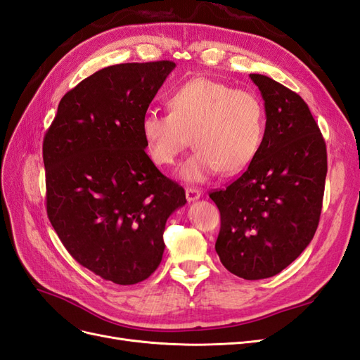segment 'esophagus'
Wrapping results in <instances>:
<instances>
[{
	"mask_svg": "<svg viewBox=\"0 0 360 360\" xmlns=\"http://www.w3.org/2000/svg\"><path fill=\"white\" fill-rule=\"evenodd\" d=\"M201 197V191L195 189V188H186V200L188 201H195Z\"/></svg>",
	"mask_w": 360,
	"mask_h": 360,
	"instance_id": "obj_1",
	"label": "esophagus"
}]
</instances>
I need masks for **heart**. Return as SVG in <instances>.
Instances as JSON below:
<instances>
[{"label":"heart","instance_id":"heart-1","mask_svg":"<svg viewBox=\"0 0 360 360\" xmlns=\"http://www.w3.org/2000/svg\"><path fill=\"white\" fill-rule=\"evenodd\" d=\"M168 106L169 112L148 111L141 120V135L155 165H174L191 136L195 151L180 168V177L191 183L219 171L236 176L258 155L266 110L255 93L198 76L172 90Z\"/></svg>","mask_w":360,"mask_h":360}]
</instances>
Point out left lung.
<instances>
[{
  "instance_id": "obj_1",
  "label": "left lung",
  "mask_w": 360,
  "mask_h": 360,
  "mask_svg": "<svg viewBox=\"0 0 360 360\" xmlns=\"http://www.w3.org/2000/svg\"><path fill=\"white\" fill-rule=\"evenodd\" d=\"M264 99L266 130L240 177L210 192L221 212L214 249L228 271L264 279L290 266L317 231L328 151L302 97L269 76L250 73Z\"/></svg>"
}]
</instances>
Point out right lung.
<instances>
[{
    "label": "right lung",
    "mask_w": 360,
    "mask_h": 360,
    "mask_svg": "<svg viewBox=\"0 0 360 360\" xmlns=\"http://www.w3.org/2000/svg\"><path fill=\"white\" fill-rule=\"evenodd\" d=\"M172 61L105 68L68 91L43 138L46 212L61 243L105 281L132 285L159 267L179 183L146 153L141 120Z\"/></svg>",
    "instance_id": "right-lung-1"
}]
</instances>
